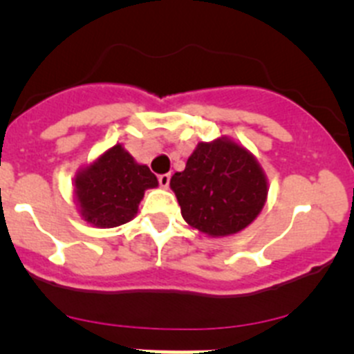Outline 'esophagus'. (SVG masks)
<instances>
[{
	"mask_svg": "<svg viewBox=\"0 0 354 354\" xmlns=\"http://www.w3.org/2000/svg\"><path fill=\"white\" fill-rule=\"evenodd\" d=\"M157 180H159V185L162 188H167L169 187V180H171V176L169 174H160L159 178H157Z\"/></svg>",
	"mask_w": 354,
	"mask_h": 354,
	"instance_id": "34e87169",
	"label": "esophagus"
}]
</instances>
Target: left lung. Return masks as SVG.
I'll use <instances>...</instances> for the list:
<instances>
[{
	"mask_svg": "<svg viewBox=\"0 0 354 354\" xmlns=\"http://www.w3.org/2000/svg\"><path fill=\"white\" fill-rule=\"evenodd\" d=\"M171 190L188 226L210 238L243 231L262 212L269 183L255 156L238 142L219 137L198 142Z\"/></svg>",
	"mask_w": 354,
	"mask_h": 354,
	"instance_id": "obj_1",
	"label": "left lung"
}]
</instances>
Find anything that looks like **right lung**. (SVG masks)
<instances>
[{"mask_svg": "<svg viewBox=\"0 0 354 354\" xmlns=\"http://www.w3.org/2000/svg\"><path fill=\"white\" fill-rule=\"evenodd\" d=\"M157 185L156 174L116 144L75 174L73 195L82 219L95 227H116L137 216L145 190Z\"/></svg>", "mask_w": 354, "mask_h": 354, "instance_id": "add662e5", "label": "right lung"}]
</instances>
